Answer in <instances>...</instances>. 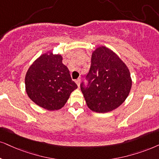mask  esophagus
<instances>
[{
    "instance_id": "34e87169",
    "label": "esophagus",
    "mask_w": 159,
    "mask_h": 159,
    "mask_svg": "<svg viewBox=\"0 0 159 159\" xmlns=\"http://www.w3.org/2000/svg\"><path fill=\"white\" fill-rule=\"evenodd\" d=\"M80 82H81V78H78V79L75 80V83L77 84V85L78 86H80Z\"/></svg>"
}]
</instances>
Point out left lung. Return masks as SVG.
I'll return each mask as SVG.
<instances>
[{
  "label": "left lung",
  "mask_w": 159,
  "mask_h": 159,
  "mask_svg": "<svg viewBox=\"0 0 159 159\" xmlns=\"http://www.w3.org/2000/svg\"><path fill=\"white\" fill-rule=\"evenodd\" d=\"M81 84L86 105L92 111L106 113L125 100L132 85L129 70L116 53L105 46L92 53L91 66Z\"/></svg>",
  "instance_id": "8db88e82"
}]
</instances>
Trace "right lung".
<instances>
[{"label": "right lung", "instance_id": "add662e5", "mask_svg": "<svg viewBox=\"0 0 159 159\" xmlns=\"http://www.w3.org/2000/svg\"><path fill=\"white\" fill-rule=\"evenodd\" d=\"M25 90L32 101L49 111L67 103L78 86L70 77L61 55L43 54L29 67L25 78Z\"/></svg>", "mask_w": 159, "mask_h": 159}]
</instances>
